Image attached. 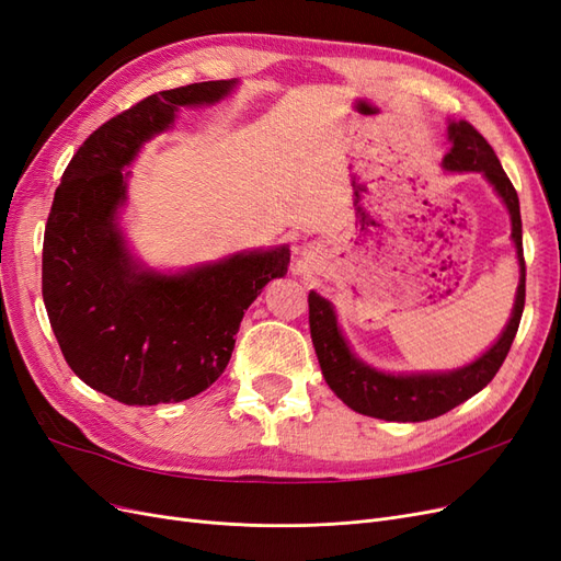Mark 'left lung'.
Segmentation results:
<instances>
[{"mask_svg":"<svg viewBox=\"0 0 561 561\" xmlns=\"http://www.w3.org/2000/svg\"><path fill=\"white\" fill-rule=\"evenodd\" d=\"M447 130L451 149L443 159L445 171L482 173L505 203L507 213H511V239L515 243L519 262V285L513 316L507 320L499 342L466 367H458L454 371H431V375H386V371H379L355 358L342 330H339L332 304L322 299L318 293H309V328L322 377H325L339 400L365 416L414 423L447 414L456 404L480 393L496 377L519 328L526 297V266L517 192L513 182L507 180L496 151L491 149L478 128H472L468 122H451Z\"/></svg>","mask_w":561,"mask_h":561,"instance_id":"1","label":"left lung"}]
</instances>
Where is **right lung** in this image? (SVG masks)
I'll use <instances>...</instances> for the list:
<instances>
[{
	"label": "right lung",
	"mask_w": 561,
	"mask_h": 561,
	"mask_svg": "<svg viewBox=\"0 0 561 561\" xmlns=\"http://www.w3.org/2000/svg\"><path fill=\"white\" fill-rule=\"evenodd\" d=\"M236 81H201L149 95L93 130L50 206L42 295L75 375L124 404L182 402L229 365L243 313L287 274L290 248L239 252L215 264L159 274L133 260L116 222L124 168L173 126L180 107L213 105Z\"/></svg>",
	"instance_id": "right-lung-1"
}]
</instances>
